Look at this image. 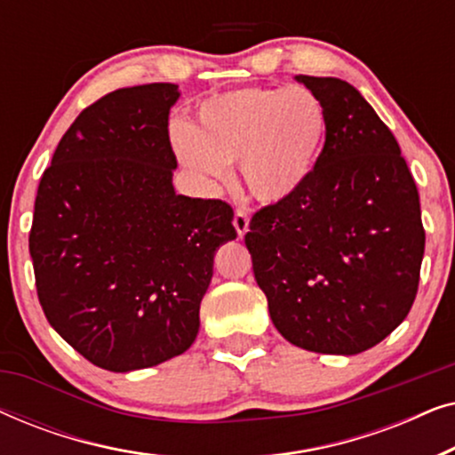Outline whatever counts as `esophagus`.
<instances>
[{"instance_id": "esophagus-1", "label": "esophagus", "mask_w": 455, "mask_h": 455, "mask_svg": "<svg viewBox=\"0 0 455 455\" xmlns=\"http://www.w3.org/2000/svg\"><path fill=\"white\" fill-rule=\"evenodd\" d=\"M248 221H251V215H248V209L246 207H238L234 213V228L238 235L242 238L248 232Z\"/></svg>"}]
</instances>
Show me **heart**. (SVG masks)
Returning a JSON list of instances; mask_svg holds the SVG:
<instances>
[{"instance_id": "heart-1", "label": "heart", "mask_w": 455, "mask_h": 455, "mask_svg": "<svg viewBox=\"0 0 455 455\" xmlns=\"http://www.w3.org/2000/svg\"><path fill=\"white\" fill-rule=\"evenodd\" d=\"M327 130L325 105L307 86H244L204 99L195 128L173 126L172 142L192 172L226 182L240 164L257 201L283 203L313 176Z\"/></svg>"}]
</instances>
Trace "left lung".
<instances>
[{"label":"left lung","instance_id":"left-lung-1","mask_svg":"<svg viewBox=\"0 0 455 455\" xmlns=\"http://www.w3.org/2000/svg\"><path fill=\"white\" fill-rule=\"evenodd\" d=\"M296 78L325 105V147L294 196L252 215L244 242L277 331L304 350L350 356L412 308L420 198L395 136L352 84Z\"/></svg>","mask_w":455,"mask_h":455}]
</instances>
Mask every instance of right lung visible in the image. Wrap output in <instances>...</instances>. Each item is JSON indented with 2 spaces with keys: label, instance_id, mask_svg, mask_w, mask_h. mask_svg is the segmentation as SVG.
Listing matches in <instances>:
<instances>
[{
  "label": "right lung",
  "instance_id": "obj_1",
  "mask_svg": "<svg viewBox=\"0 0 455 455\" xmlns=\"http://www.w3.org/2000/svg\"><path fill=\"white\" fill-rule=\"evenodd\" d=\"M176 84L128 86L80 111L35 198L28 251L49 325L105 371L188 350L217 248L235 238L220 198L176 195L167 117Z\"/></svg>",
  "mask_w": 455,
  "mask_h": 455
}]
</instances>
